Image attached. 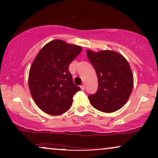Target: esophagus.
Returning <instances> with one entry per match:
<instances>
[{
    "label": "esophagus",
    "instance_id": "1",
    "mask_svg": "<svg viewBox=\"0 0 158 158\" xmlns=\"http://www.w3.org/2000/svg\"><path fill=\"white\" fill-rule=\"evenodd\" d=\"M81 88L82 90H85V86H84L83 85H82L81 86Z\"/></svg>",
    "mask_w": 158,
    "mask_h": 158
}]
</instances>
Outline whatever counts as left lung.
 Masks as SVG:
<instances>
[{
	"instance_id": "1",
	"label": "left lung",
	"mask_w": 158,
	"mask_h": 158,
	"mask_svg": "<svg viewBox=\"0 0 158 158\" xmlns=\"http://www.w3.org/2000/svg\"><path fill=\"white\" fill-rule=\"evenodd\" d=\"M98 77V87L95 94L88 96L95 109L111 113L121 109L130 96L134 79L127 60L111 50L94 52L86 51Z\"/></svg>"
}]
</instances>
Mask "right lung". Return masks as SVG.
Here are the masks:
<instances>
[{
    "label": "right lung",
    "instance_id": "right-lung-1",
    "mask_svg": "<svg viewBox=\"0 0 158 158\" xmlns=\"http://www.w3.org/2000/svg\"><path fill=\"white\" fill-rule=\"evenodd\" d=\"M81 50V47L55 40L44 45L34 60L29 90L34 102L45 113L57 116L70 108L73 95L81 88L73 83L69 64Z\"/></svg>",
    "mask_w": 158,
    "mask_h": 158
}]
</instances>
